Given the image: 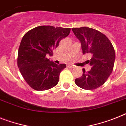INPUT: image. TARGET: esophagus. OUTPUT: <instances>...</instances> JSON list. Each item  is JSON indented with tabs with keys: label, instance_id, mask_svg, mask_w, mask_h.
<instances>
[{
	"label": "esophagus",
	"instance_id": "esophagus-1",
	"mask_svg": "<svg viewBox=\"0 0 126 126\" xmlns=\"http://www.w3.org/2000/svg\"><path fill=\"white\" fill-rule=\"evenodd\" d=\"M74 67V66L73 65H71V64H68V65H67V68H73Z\"/></svg>",
	"mask_w": 126,
	"mask_h": 126
}]
</instances>
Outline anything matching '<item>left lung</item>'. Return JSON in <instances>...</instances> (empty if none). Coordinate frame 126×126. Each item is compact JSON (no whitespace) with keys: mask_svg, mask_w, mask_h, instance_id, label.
Masks as SVG:
<instances>
[{"mask_svg":"<svg viewBox=\"0 0 126 126\" xmlns=\"http://www.w3.org/2000/svg\"><path fill=\"white\" fill-rule=\"evenodd\" d=\"M80 41L83 53L92 54L90 65L92 68L75 80L76 85L84 90H95L104 84L113 69L115 52L107 37L99 31L88 27L72 28Z\"/></svg>","mask_w":126,"mask_h":126,"instance_id":"obj_1","label":"left lung"}]
</instances>
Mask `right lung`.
I'll use <instances>...</instances> for the list:
<instances>
[{"label":"right lung","instance_id":"obj_1","mask_svg":"<svg viewBox=\"0 0 126 126\" xmlns=\"http://www.w3.org/2000/svg\"><path fill=\"white\" fill-rule=\"evenodd\" d=\"M70 32V28L42 25L29 31L23 36L18 52V67L34 90H47L58 83L60 72L66 65H57L47 57L52 56V50Z\"/></svg>","mask_w":126,"mask_h":126}]
</instances>
